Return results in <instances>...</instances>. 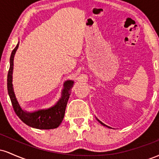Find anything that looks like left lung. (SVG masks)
I'll return each instance as SVG.
<instances>
[{
  "mask_svg": "<svg viewBox=\"0 0 159 159\" xmlns=\"http://www.w3.org/2000/svg\"><path fill=\"white\" fill-rule=\"evenodd\" d=\"M98 122H99V123H101V124H102V125H105V126H107V125H105V124H104V123H102V122H101V121H99V120H98Z\"/></svg>",
  "mask_w": 159,
  "mask_h": 159,
  "instance_id": "8db88e82",
  "label": "left lung"
}]
</instances>
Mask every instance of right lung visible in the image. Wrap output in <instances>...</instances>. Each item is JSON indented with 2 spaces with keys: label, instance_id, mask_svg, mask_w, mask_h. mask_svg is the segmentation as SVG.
Instances as JSON below:
<instances>
[{
  "label": "right lung",
  "instance_id": "right-lung-1",
  "mask_svg": "<svg viewBox=\"0 0 159 159\" xmlns=\"http://www.w3.org/2000/svg\"><path fill=\"white\" fill-rule=\"evenodd\" d=\"M19 43L12 50L10 59V69L7 75V90L10 96L11 102L16 115L21 121L29 126L39 129H56L61 125L64 117L66 107L71 93V89L73 87L72 81H67L64 83V89L62 93L61 99L54 106L46 110H39L33 113H28L23 111L20 107L12 87V70H13V59L16 50L19 47Z\"/></svg>",
  "mask_w": 159,
  "mask_h": 159
}]
</instances>
